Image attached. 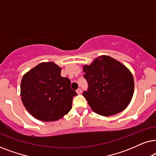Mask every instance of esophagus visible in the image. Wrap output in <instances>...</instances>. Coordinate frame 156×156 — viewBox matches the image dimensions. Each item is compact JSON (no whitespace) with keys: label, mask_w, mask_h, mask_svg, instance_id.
Here are the masks:
<instances>
[{"label":"esophagus","mask_w":156,"mask_h":156,"mask_svg":"<svg viewBox=\"0 0 156 156\" xmlns=\"http://www.w3.org/2000/svg\"><path fill=\"white\" fill-rule=\"evenodd\" d=\"M76 93H77L78 94H82V89H78L77 90H76Z\"/></svg>","instance_id":"1"}]
</instances>
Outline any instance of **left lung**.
Segmentation results:
<instances>
[{
    "label": "left lung",
    "mask_w": 156,
    "mask_h": 156,
    "mask_svg": "<svg viewBox=\"0 0 156 156\" xmlns=\"http://www.w3.org/2000/svg\"><path fill=\"white\" fill-rule=\"evenodd\" d=\"M88 89L83 96L94 112L101 116H112L125 109L134 92L131 72L120 62L107 55L96 58L83 67Z\"/></svg>",
    "instance_id": "obj_1"
}]
</instances>
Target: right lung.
<instances>
[{"label":"right lung","mask_w":156,"mask_h":156,"mask_svg":"<svg viewBox=\"0 0 156 156\" xmlns=\"http://www.w3.org/2000/svg\"><path fill=\"white\" fill-rule=\"evenodd\" d=\"M61 70L52 62H42L23 76L21 100L38 120H59L71 110L72 99L77 94L71 89V81L61 76Z\"/></svg>","instance_id":"right-lung-1"}]
</instances>
